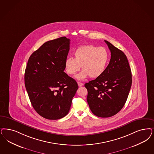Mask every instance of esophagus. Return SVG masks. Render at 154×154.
<instances>
[{
  "label": "esophagus",
  "instance_id": "obj_1",
  "mask_svg": "<svg viewBox=\"0 0 154 154\" xmlns=\"http://www.w3.org/2000/svg\"><path fill=\"white\" fill-rule=\"evenodd\" d=\"M77 84H78V85H79V86H83V85H84V84H83V83L80 82H77Z\"/></svg>",
  "mask_w": 154,
  "mask_h": 154
}]
</instances>
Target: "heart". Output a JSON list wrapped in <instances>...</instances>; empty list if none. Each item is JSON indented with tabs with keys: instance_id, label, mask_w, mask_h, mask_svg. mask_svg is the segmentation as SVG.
Segmentation results:
<instances>
[{
	"instance_id": "1",
	"label": "heart",
	"mask_w": 154,
	"mask_h": 154,
	"mask_svg": "<svg viewBox=\"0 0 154 154\" xmlns=\"http://www.w3.org/2000/svg\"><path fill=\"white\" fill-rule=\"evenodd\" d=\"M73 54L74 58L66 59L65 68L68 74L73 75L81 66L82 71L76 76L78 80H83L89 76L91 79L100 77L106 69L110 57L106 48L93 45L80 46Z\"/></svg>"
}]
</instances>
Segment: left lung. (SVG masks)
<instances>
[{
  "label": "left lung",
  "mask_w": 154,
  "mask_h": 154,
  "mask_svg": "<svg viewBox=\"0 0 154 154\" xmlns=\"http://www.w3.org/2000/svg\"><path fill=\"white\" fill-rule=\"evenodd\" d=\"M105 42L111 52L109 64L102 75L85 84L91 111L102 118L112 117L122 109L132 84L126 56L110 42Z\"/></svg>",
  "instance_id": "left-lung-1"
}]
</instances>
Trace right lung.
<instances>
[{"label":"right lung","mask_w":154,"mask_h":154,"mask_svg":"<svg viewBox=\"0 0 154 154\" xmlns=\"http://www.w3.org/2000/svg\"><path fill=\"white\" fill-rule=\"evenodd\" d=\"M70 39L48 41L32 53L25 70L24 82L33 107L42 117L56 120L69 112L79 88L77 82L64 72Z\"/></svg>","instance_id":"add662e5"}]
</instances>
